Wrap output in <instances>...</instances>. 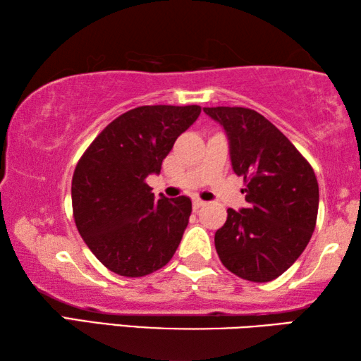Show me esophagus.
Listing matches in <instances>:
<instances>
[{
  "label": "esophagus",
  "mask_w": 361,
  "mask_h": 361,
  "mask_svg": "<svg viewBox=\"0 0 361 361\" xmlns=\"http://www.w3.org/2000/svg\"><path fill=\"white\" fill-rule=\"evenodd\" d=\"M204 205H207V202H205V200H202V199H194L192 200L194 210H197V209H200V207H204Z\"/></svg>",
  "instance_id": "esophagus-1"
}]
</instances>
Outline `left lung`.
<instances>
[{"instance_id": "8db88e82", "label": "left lung", "mask_w": 361, "mask_h": 361, "mask_svg": "<svg viewBox=\"0 0 361 361\" xmlns=\"http://www.w3.org/2000/svg\"><path fill=\"white\" fill-rule=\"evenodd\" d=\"M223 127L232 170L247 183V209H228L215 234L226 269L250 282H271L295 262L312 237L319 183L310 164L255 109L204 108Z\"/></svg>"}]
</instances>
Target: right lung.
I'll use <instances>...</instances> for the list:
<instances>
[{"mask_svg": "<svg viewBox=\"0 0 361 361\" xmlns=\"http://www.w3.org/2000/svg\"><path fill=\"white\" fill-rule=\"evenodd\" d=\"M200 106H138L121 114L79 159L71 181L73 216L97 259L122 277H143L178 248L192 204L154 199L146 176L159 173L175 140Z\"/></svg>", "mask_w": 361, "mask_h": 361, "instance_id": "obj_1", "label": "right lung"}]
</instances>
